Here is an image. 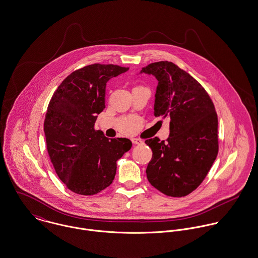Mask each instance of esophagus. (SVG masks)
<instances>
[{
    "label": "esophagus",
    "mask_w": 258,
    "mask_h": 258,
    "mask_svg": "<svg viewBox=\"0 0 258 258\" xmlns=\"http://www.w3.org/2000/svg\"><path fill=\"white\" fill-rule=\"evenodd\" d=\"M133 143L134 144H143V141H142L141 139H133Z\"/></svg>",
    "instance_id": "34e87169"
}]
</instances>
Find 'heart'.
Wrapping results in <instances>:
<instances>
[{
    "mask_svg": "<svg viewBox=\"0 0 258 258\" xmlns=\"http://www.w3.org/2000/svg\"><path fill=\"white\" fill-rule=\"evenodd\" d=\"M128 134H133V133H128Z\"/></svg>",
    "mask_w": 258,
    "mask_h": 258,
    "instance_id": "b5f03b06",
    "label": "heart"
}]
</instances>
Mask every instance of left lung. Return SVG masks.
I'll list each match as a JSON object with an SVG mask.
<instances>
[{
    "label": "left lung",
    "instance_id": "1",
    "mask_svg": "<svg viewBox=\"0 0 258 258\" xmlns=\"http://www.w3.org/2000/svg\"><path fill=\"white\" fill-rule=\"evenodd\" d=\"M143 72L158 80L154 115L168 119L170 130L166 143L156 137L145 141L152 149L147 179L167 196H187L200 186L218 155L214 103L194 77L172 62L150 63Z\"/></svg>",
    "mask_w": 258,
    "mask_h": 258
}]
</instances>
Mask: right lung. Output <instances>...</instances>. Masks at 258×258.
<instances>
[{"mask_svg":"<svg viewBox=\"0 0 258 258\" xmlns=\"http://www.w3.org/2000/svg\"><path fill=\"white\" fill-rule=\"evenodd\" d=\"M127 70L99 63L77 69L48 104L43 124L47 152L60 180L76 194L95 195L109 187L116 161L132 148L128 139L109 140L94 127L106 108L107 82Z\"/></svg>","mask_w":258,"mask_h":258,"instance_id":"obj_1","label":"right lung"}]
</instances>
